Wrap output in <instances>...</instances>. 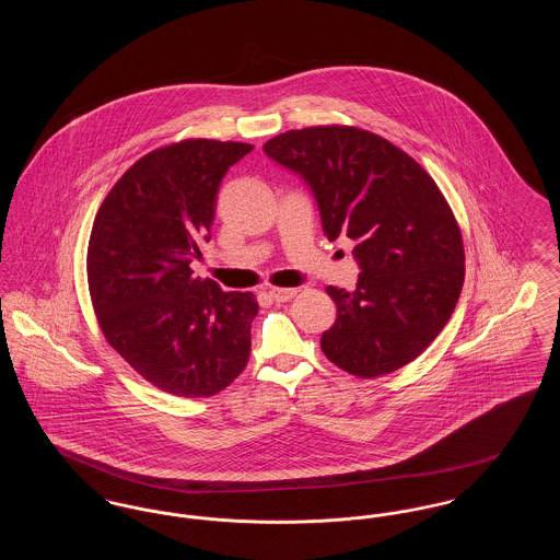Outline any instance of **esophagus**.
Wrapping results in <instances>:
<instances>
[{
  "label": "esophagus",
  "mask_w": 560,
  "mask_h": 560,
  "mask_svg": "<svg viewBox=\"0 0 560 560\" xmlns=\"http://www.w3.org/2000/svg\"><path fill=\"white\" fill-rule=\"evenodd\" d=\"M268 295L275 300V302H288L295 295V290H285V288H270Z\"/></svg>",
  "instance_id": "1"
}]
</instances>
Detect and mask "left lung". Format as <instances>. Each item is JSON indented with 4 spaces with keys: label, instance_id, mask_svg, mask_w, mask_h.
<instances>
[{
    "label": "left lung",
    "instance_id": "1",
    "mask_svg": "<svg viewBox=\"0 0 560 560\" xmlns=\"http://www.w3.org/2000/svg\"><path fill=\"white\" fill-rule=\"evenodd\" d=\"M265 153L311 188L327 240L348 237L357 290L327 293L338 317L325 357L359 377L413 361L447 325L464 285V245L452 210L420 163L359 128L279 133Z\"/></svg>",
    "mask_w": 560,
    "mask_h": 560
}]
</instances>
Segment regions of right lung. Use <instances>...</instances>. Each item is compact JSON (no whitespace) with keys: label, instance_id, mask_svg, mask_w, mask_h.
<instances>
[{"label":"right lung","instance_id":"1","mask_svg":"<svg viewBox=\"0 0 560 560\" xmlns=\"http://www.w3.org/2000/svg\"><path fill=\"white\" fill-rule=\"evenodd\" d=\"M254 147L185 140L158 149L110 188L88 245V285L108 345L176 397H212L247 365L254 293L192 277L218 188Z\"/></svg>","mask_w":560,"mask_h":560}]
</instances>
